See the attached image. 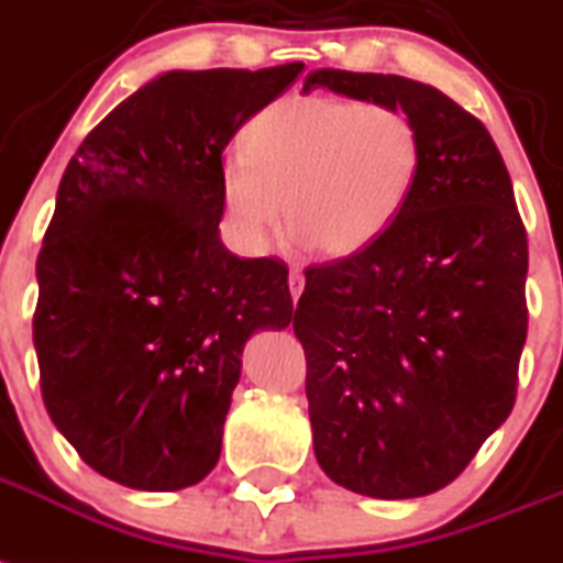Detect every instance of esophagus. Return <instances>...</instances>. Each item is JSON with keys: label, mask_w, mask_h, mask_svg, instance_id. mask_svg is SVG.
I'll return each mask as SVG.
<instances>
[{"label": "esophagus", "mask_w": 563, "mask_h": 563, "mask_svg": "<svg viewBox=\"0 0 563 563\" xmlns=\"http://www.w3.org/2000/svg\"><path fill=\"white\" fill-rule=\"evenodd\" d=\"M287 285H290V296L292 301H296L301 296V290H305V273H301L299 267H292L290 276H287Z\"/></svg>", "instance_id": "1"}]
</instances>
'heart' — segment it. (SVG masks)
<instances>
[{"instance_id": "1", "label": "heart", "mask_w": 563, "mask_h": 563, "mask_svg": "<svg viewBox=\"0 0 563 563\" xmlns=\"http://www.w3.org/2000/svg\"><path fill=\"white\" fill-rule=\"evenodd\" d=\"M422 166L415 118L391 103L287 97L250 120L221 164V198L247 250L285 221L310 250L347 258L397 221Z\"/></svg>"}]
</instances>
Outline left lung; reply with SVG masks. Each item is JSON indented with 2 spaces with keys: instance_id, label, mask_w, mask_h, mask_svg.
Masks as SVG:
<instances>
[{
  "instance_id": "1",
  "label": "left lung",
  "mask_w": 563,
  "mask_h": 563,
  "mask_svg": "<svg viewBox=\"0 0 563 563\" xmlns=\"http://www.w3.org/2000/svg\"><path fill=\"white\" fill-rule=\"evenodd\" d=\"M391 103L422 134L411 198L362 253L310 264L292 331L319 466L368 498L443 489L509 417L527 342V227L486 125L434 86L322 68L305 91Z\"/></svg>"
}]
</instances>
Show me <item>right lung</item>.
I'll return each instance as SVG.
<instances>
[{"instance_id": "1", "label": "right lung", "mask_w": 563, "mask_h": 563, "mask_svg": "<svg viewBox=\"0 0 563 563\" xmlns=\"http://www.w3.org/2000/svg\"><path fill=\"white\" fill-rule=\"evenodd\" d=\"M301 71L161 74L65 166L36 258L42 402L129 489L175 492L216 468L244 342L290 324L287 264L232 255L218 224L227 143Z\"/></svg>"}]
</instances>
